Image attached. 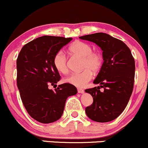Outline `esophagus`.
Returning a JSON list of instances; mask_svg holds the SVG:
<instances>
[{
  "mask_svg": "<svg viewBox=\"0 0 148 148\" xmlns=\"http://www.w3.org/2000/svg\"><path fill=\"white\" fill-rule=\"evenodd\" d=\"M77 90H78V92L81 93V94H83V93H84V90L81 89V88H78Z\"/></svg>",
  "mask_w": 148,
  "mask_h": 148,
  "instance_id": "1",
  "label": "esophagus"
}]
</instances>
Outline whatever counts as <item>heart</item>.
Masks as SVG:
<instances>
[{
  "mask_svg": "<svg viewBox=\"0 0 148 148\" xmlns=\"http://www.w3.org/2000/svg\"><path fill=\"white\" fill-rule=\"evenodd\" d=\"M69 53L73 56L82 58V72L73 73L67 76L64 81L76 87H84L90 81L92 72H97L101 69L103 64V57L98 51H93L92 46L86 42L75 41L69 47ZM53 65L58 72L66 74L68 71L67 59L62 51H58L53 57Z\"/></svg>",
  "mask_w": 148,
  "mask_h": 148,
  "instance_id": "b5f03b06",
  "label": "heart"
}]
</instances>
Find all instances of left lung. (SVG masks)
Here are the masks:
<instances>
[{
  "label": "left lung",
  "mask_w": 148,
  "mask_h": 148,
  "mask_svg": "<svg viewBox=\"0 0 148 148\" xmlns=\"http://www.w3.org/2000/svg\"><path fill=\"white\" fill-rule=\"evenodd\" d=\"M94 42L103 51V62L93 83L98 87L86 89L93 103L86 108L91 120L107 123L115 120L126 108L134 88L135 61L130 48L121 40L106 33L79 37ZM103 87L101 92L100 88Z\"/></svg>",
  "instance_id": "8db88e82"
}]
</instances>
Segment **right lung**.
<instances>
[{
	"label": "right lung",
	"instance_id": "right-lung-1",
	"mask_svg": "<svg viewBox=\"0 0 148 148\" xmlns=\"http://www.w3.org/2000/svg\"><path fill=\"white\" fill-rule=\"evenodd\" d=\"M72 38L40 37L22 47L16 60V83L25 108L30 116L41 123L57 121L62 116L66 100L77 93L69 84L55 85L60 76L53 65V57Z\"/></svg>",
	"mask_w": 148,
	"mask_h": 148
}]
</instances>
